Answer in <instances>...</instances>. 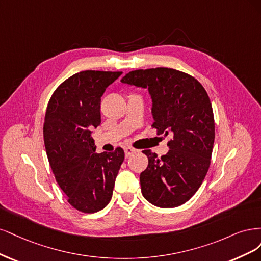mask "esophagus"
Listing matches in <instances>:
<instances>
[{
    "label": "esophagus",
    "mask_w": 261,
    "mask_h": 261,
    "mask_svg": "<svg viewBox=\"0 0 261 261\" xmlns=\"http://www.w3.org/2000/svg\"><path fill=\"white\" fill-rule=\"evenodd\" d=\"M134 153H137V149H134L132 147H125L124 148V154H125V157H129L131 155H133Z\"/></svg>",
    "instance_id": "obj_1"
}]
</instances>
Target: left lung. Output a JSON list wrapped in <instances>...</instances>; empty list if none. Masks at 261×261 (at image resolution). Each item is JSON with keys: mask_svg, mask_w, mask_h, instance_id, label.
Returning <instances> with one entry per match:
<instances>
[{"mask_svg": "<svg viewBox=\"0 0 261 261\" xmlns=\"http://www.w3.org/2000/svg\"><path fill=\"white\" fill-rule=\"evenodd\" d=\"M121 82L148 90L152 127L171 137L162 157L143 150L148 158L140 174L143 196L161 208L187 203L205 179L214 147L215 120L206 90L192 75L165 67L130 71Z\"/></svg>", "mask_w": 261, "mask_h": 261, "instance_id": "left-lung-1", "label": "left lung"}]
</instances>
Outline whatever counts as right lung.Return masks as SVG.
<instances>
[{
  "label": "right lung",
  "mask_w": 261,
  "mask_h": 261,
  "mask_svg": "<svg viewBox=\"0 0 261 261\" xmlns=\"http://www.w3.org/2000/svg\"><path fill=\"white\" fill-rule=\"evenodd\" d=\"M121 71L86 70L71 75L49 98L44 144L56 182L79 212L93 214L111 201L124 159L121 147L95 153L92 130L100 124V97Z\"/></svg>",
  "instance_id": "1"
}]
</instances>
